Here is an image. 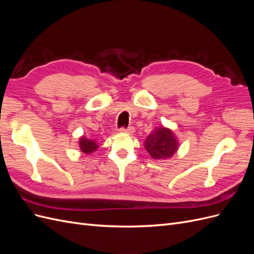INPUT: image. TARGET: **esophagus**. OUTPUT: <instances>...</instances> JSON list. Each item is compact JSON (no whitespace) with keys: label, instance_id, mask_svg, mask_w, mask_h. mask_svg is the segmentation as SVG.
<instances>
[{"label":"esophagus","instance_id":"esophagus-1","mask_svg":"<svg viewBox=\"0 0 254 254\" xmlns=\"http://www.w3.org/2000/svg\"><path fill=\"white\" fill-rule=\"evenodd\" d=\"M133 131H134V128L133 127H128V128L122 127L120 129V132H123V133H133Z\"/></svg>","mask_w":254,"mask_h":254}]
</instances>
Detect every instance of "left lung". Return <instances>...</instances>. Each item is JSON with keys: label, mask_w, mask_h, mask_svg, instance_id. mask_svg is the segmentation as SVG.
Segmentation results:
<instances>
[{"label": "left lung", "mask_w": 254, "mask_h": 254, "mask_svg": "<svg viewBox=\"0 0 254 254\" xmlns=\"http://www.w3.org/2000/svg\"><path fill=\"white\" fill-rule=\"evenodd\" d=\"M145 149L156 160H165L174 156L179 148L178 140L171 129L161 127L152 131L145 140Z\"/></svg>", "instance_id": "8db88e82"}]
</instances>
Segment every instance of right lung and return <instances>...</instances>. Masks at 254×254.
Here are the masks:
<instances>
[{"instance_id": "right-lung-1", "label": "right lung", "mask_w": 254, "mask_h": 254, "mask_svg": "<svg viewBox=\"0 0 254 254\" xmlns=\"http://www.w3.org/2000/svg\"><path fill=\"white\" fill-rule=\"evenodd\" d=\"M79 147L83 153L89 155V153L94 152L98 148V145L94 140H90L87 139L86 136H81L79 140Z\"/></svg>"}]
</instances>
